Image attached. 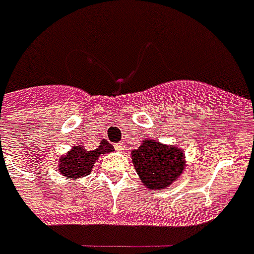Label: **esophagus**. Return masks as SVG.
Here are the masks:
<instances>
[{
  "mask_svg": "<svg viewBox=\"0 0 254 254\" xmlns=\"http://www.w3.org/2000/svg\"><path fill=\"white\" fill-rule=\"evenodd\" d=\"M115 148H117V150H120V151H122V150L125 148V144H124V143H117V144H115Z\"/></svg>",
  "mask_w": 254,
  "mask_h": 254,
  "instance_id": "esophagus-1",
  "label": "esophagus"
}]
</instances>
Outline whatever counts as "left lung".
Returning <instances> with one entry per match:
<instances>
[{
    "mask_svg": "<svg viewBox=\"0 0 254 254\" xmlns=\"http://www.w3.org/2000/svg\"><path fill=\"white\" fill-rule=\"evenodd\" d=\"M132 159L137 175L150 190L168 187L184 170L182 150L154 140H144L137 150H133Z\"/></svg>",
    "mask_w": 254,
    "mask_h": 254,
    "instance_id": "1",
    "label": "left lung"
}]
</instances>
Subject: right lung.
Segmentation results:
<instances>
[{"label": "right lung", "instance_id": "add662e5", "mask_svg": "<svg viewBox=\"0 0 254 254\" xmlns=\"http://www.w3.org/2000/svg\"><path fill=\"white\" fill-rule=\"evenodd\" d=\"M113 150L114 147L110 144L107 140H102L100 144L97 145V148L92 151L85 150L84 145H75L65 157L60 158L59 172L63 176L71 177V179L88 176L92 172V166L99 155L113 151Z\"/></svg>", "mask_w": 254, "mask_h": 254}]
</instances>
